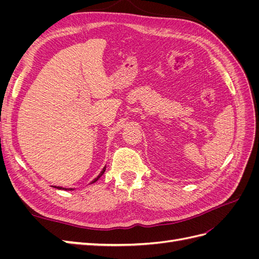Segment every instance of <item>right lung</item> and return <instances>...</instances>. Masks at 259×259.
Wrapping results in <instances>:
<instances>
[{"mask_svg":"<svg viewBox=\"0 0 259 259\" xmlns=\"http://www.w3.org/2000/svg\"><path fill=\"white\" fill-rule=\"evenodd\" d=\"M105 170H106V166H105V167L103 168V170H101V171H100V174H99V175H98V176H97V177H96L95 179H94V180H93V182H92L91 184H93V183H96V182H97V180H98V179H99V178H100L101 176H103V175H104V173H105ZM54 188H57V189H60V190H73V189H72V188H69V189H67V188H62V187H56V186H54Z\"/></svg>","mask_w":259,"mask_h":259,"instance_id":"right-lung-1","label":"right lung"}]
</instances>
